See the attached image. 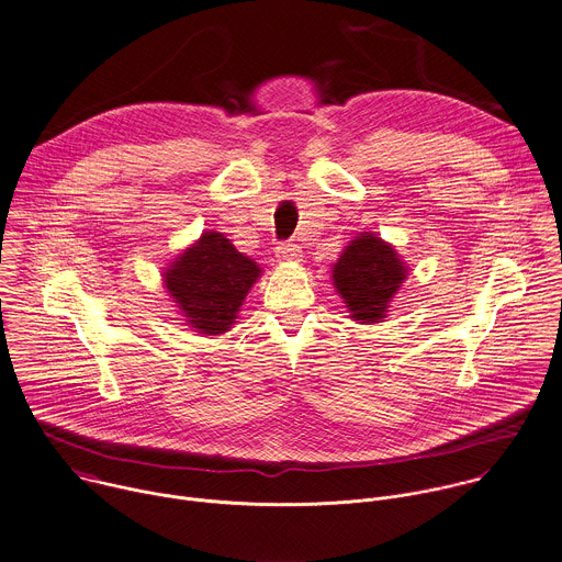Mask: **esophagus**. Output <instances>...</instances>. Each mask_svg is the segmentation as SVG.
Here are the masks:
<instances>
[{"mask_svg": "<svg viewBox=\"0 0 562 562\" xmlns=\"http://www.w3.org/2000/svg\"><path fill=\"white\" fill-rule=\"evenodd\" d=\"M276 258L280 262H300L302 260V249L293 243H282L276 247Z\"/></svg>", "mask_w": 562, "mask_h": 562, "instance_id": "34e87169", "label": "esophagus"}]
</instances>
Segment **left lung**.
Wrapping results in <instances>:
<instances>
[{
	"label": "left lung",
	"instance_id": "obj_1",
	"mask_svg": "<svg viewBox=\"0 0 562 562\" xmlns=\"http://www.w3.org/2000/svg\"><path fill=\"white\" fill-rule=\"evenodd\" d=\"M408 276L393 245L375 234H359L333 265V286L350 317L361 324L384 322L391 300Z\"/></svg>",
	"mask_w": 562,
	"mask_h": 562
}]
</instances>
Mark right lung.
Wrapping results in <instances>:
<instances>
[{"instance_id": "obj_1", "label": "right lung", "mask_w": 562, "mask_h": 562, "mask_svg": "<svg viewBox=\"0 0 562 562\" xmlns=\"http://www.w3.org/2000/svg\"><path fill=\"white\" fill-rule=\"evenodd\" d=\"M262 269L223 234L205 232L162 273L184 322L203 335L227 333Z\"/></svg>"}]
</instances>
